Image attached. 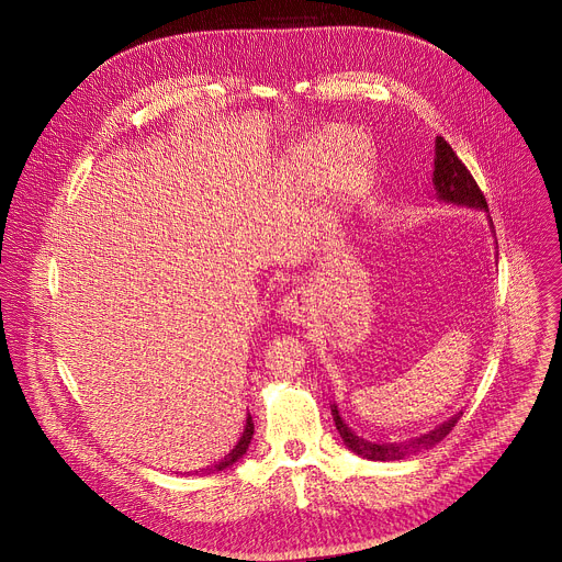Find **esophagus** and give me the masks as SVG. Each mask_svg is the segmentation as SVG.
Listing matches in <instances>:
<instances>
[{
	"mask_svg": "<svg viewBox=\"0 0 562 562\" xmlns=\"http://www.w3.org/2000/svg\"><path fill=\"white\" fill-rule=\"evenodd\" d=\"M286 305H291V310H293V305H299V303H296V301H289Z\"/></svg>",
	"mask_w": 562,
	"mask_h": 562,
	"instance_id": "34e87169",
	"label": "esophagus"
}]
</instances>
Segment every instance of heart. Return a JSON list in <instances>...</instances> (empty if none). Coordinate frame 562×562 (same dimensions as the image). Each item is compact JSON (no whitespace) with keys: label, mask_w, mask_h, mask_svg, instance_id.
Masks as SVG:
<instances>
[{"label":"heart","mask_w":562,"mask_h":562,"mask_svg":"<svg viewBox=\"0 0 562 562\" xmlns=\"http://www.w3.org/2000/svg\"><path fill=\"white\" fill-rule=\"evenodd\" d=\"M371 159L369 138L356 130H337L328 138L312 136L296 150V166L305 180H321L337 195H352L360 189V170Z\"/></svg>","instance_id":"1"}]
</instances>
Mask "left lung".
I'll return each instance as SVG.
<instances>
[{
    "label": "left lung",
    "instance_id": "1",
    "mask_svg": "<svg viewBox=\"0 0 562 562\" xmlns=\"http://www.w3.org/2000/svg\"><path fill=\"white\" fill-rule=\"evenodd\" d=\"M432 184L435 191L441 200L453 202V204H464V206H474V210H485L487 212V202L483 191L479 189L476 180L471 177V172L467 170V166L458 159V155L453 153V147L437 136L435 138V170H432ZM462 417V412L456 417H451L449 422H445L441 426H437L435 430L409 439V441H398V445H375V441H367L362 437H358L356 432H350V428L341 422L337 405H333V419L335 426L344 439V445L358 456H364L367 460H401L409 453H417L419 449H428L437 441L445 439L453 426L458 424V419Z\"/></svg>",
    "mask_w": 562,
    "mask_h": 562
}]
</instances>
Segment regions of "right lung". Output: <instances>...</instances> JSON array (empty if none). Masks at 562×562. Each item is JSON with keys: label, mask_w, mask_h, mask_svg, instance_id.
<instances>
[{"label": "right lung", "mask_w": 562, "mask_h": 562, "mask_svg": "<svg viewBox=\"0 0 562 562\" xmlns=\"http://www.w3.org/2000/svg\"><path fill=\"white\" fill-rule=\"evenodd\" d=\"M252 432H255V426H252V417L248 415V419H246V430H244V435H241V439H239V445H236L218 464H214L212 469L206 467L204 474H214V471H223L225 467H229V464H234L239 458H244V453L248 451L250 439H252ZM195 474H198V471H195Z\"/></svg>", "instance_id": "1"}]
</instances>
